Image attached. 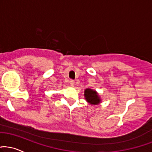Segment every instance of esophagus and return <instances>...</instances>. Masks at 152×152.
Instances as JSON below:
<instances>
[{
	"label": "esophagus",
	"mask_w": 152,
	"mask_h": 152,
	"mask_svg": "<svg viewBox=\"0 0 152 152\" xmlns=\"http://www.w3.org/2000/svg\"><path fill=\"white\" fill-rule=\"evenodd\" d=\"M69 84H70V86L71 87H74V80H70V81H69Z\"/></svg>",
	"instance_id": "1"
}]
</instances>
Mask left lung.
Wrapping results in <instances>:
<instances>
[{"label":"left lung","mask_w":152,"mask_h":152,"mask_svg":"<svg viewBox=\"0 0 152 152\" xmlns=\"http://www.w3.org/2000/svg\"><path fill=\"white\" fill-rule=\"evenodd\" d=\"M84 98L90 105H97L101 103V98L96 90L86 88L84 91Z\"/></svg>","instance_id":"left-lung-1"}]
</instances>
